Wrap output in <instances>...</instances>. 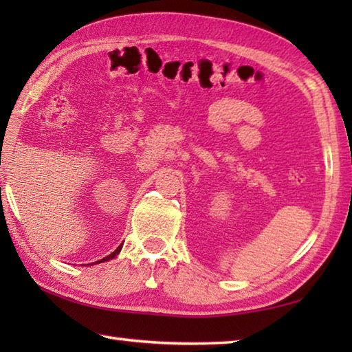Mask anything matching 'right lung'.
Returning <instances> with one entry per match:
<instances>
[{"label":"right lung","mask_w":352,"mask_h":352,"mask_svg":"<svg viewBox=\"0 0 352 352\" xmlns=\"http://www.w3.org/2000/svg\"><path fill=\"white\" fill-rule=\"evenodd\" d=\"M121 248H122V245H119L118 248L111 252V254H109L107 257H104V258H101V260H98V261H95V263H102V261H107V260H111V258H115L119 252H121Z\"/></svg>","instance_id":"1"}]
</instances>
